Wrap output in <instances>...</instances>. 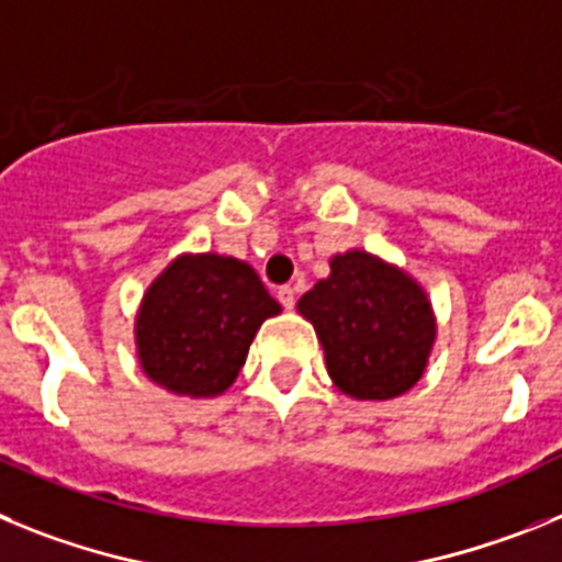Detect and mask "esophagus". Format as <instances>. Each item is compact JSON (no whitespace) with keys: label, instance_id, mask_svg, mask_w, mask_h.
Returning <instances> with one entry per match:
<instances>
[{"label":"esophagus","instance_id":"1","mask_svg":"<svg viewBox=\"0 0 562 562\" xmlns=\"http://www.w3.org/2000/svg\"><path fill=\"white\" fill-rule=\"evenodd\" d=\"M278 301H281V306H284V310H292V306H295V286H278Z\"/></svg>","mask_w":562,"mask_h":562}]
</instances>
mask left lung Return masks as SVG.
I'll return each mask as SVG.
<instances>
[{
    "instance_id": "obj_1",
    "label": "left lung",
    "mask_w": 562,
    "mask_h": 562,
    "mask_svg": "<svg viewBox=\"0 0 562 562\" xmlns=\"http://www.w3.org/2000/svg\"><path fill=\"white\" fill-rule=\"evenodd\" d=\"M297 312L324 342L335 385L355 400H394L414 389L436 337L425 292L360 250L331 258V276L297 301Z\"/></svg>"
}]
</instances>
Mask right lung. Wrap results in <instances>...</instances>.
<instances>
[{
    "label": "right lung",
    "mask_w": 562,
    "mask_h": 562,
    "mask_svg": "<svg viewBox=\"0 0 562 562\" xmlns=\"http://www.w3.org/2000/svg\"><path fill=\"white\" fill-rule=\"evenodd\" d=\"M278 312L245 261L213 252L177 258L143 297V371L173 394H222L245 366L258 326Z\"/></svg>",
    "instance_id": "add662e5"
}]
</instances>
